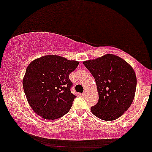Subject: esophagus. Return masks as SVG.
<instances>
[{"label": "esophagus", "mask_w": 152, "mask_h": 152, "mask_svg": "<svg viewBox=\"0 0 152 152\" xmlns=\"http://www.w3.org/2000/svg\"><path fill=\"white\" fill-rule=\"evenodd\" d=\"M86 94H87V92L85 91H83V93H82V96H84L86 95Z\"/></svg>", "instance_id": "obj_1"}]
</instances>
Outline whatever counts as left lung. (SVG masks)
<instances>
[{"instance_id":"1","label":"left lung","mask_w":152,"mask_h":152,"mask_svg":"<svg viewBox=\"0 0 152 152\" xmlns=\"http://www.w3.org/2000/svg\"><path fill=\"white\" fill-rule=\"evenodd\" d=\"M95 78L99 102L91 108L92 114L104 121H114L129 108L137 88L133 68L123 58L106 54L83 61Z\"/></svg>"}]
</instances>
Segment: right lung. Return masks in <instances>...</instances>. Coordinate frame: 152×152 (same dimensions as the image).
<instances>
[{
    "label": "right lung",
    "mask_w": 152,
    "mask_h": 152,
    "mask_svg": "<svg viewBox=\"0 0 152 152\" xmlns=\"http://www.w3.org/2000/svg\"><path fill=\"white\" fill-rule=\"evenodd\" d=\"M78 64L57 55H47L28 66L23 86L28 102L38 116L53 120L69 112L76 98L70 90L69 74Z\"/></svg>",
    "instance_id": "obj_1"
}]
</instances>
